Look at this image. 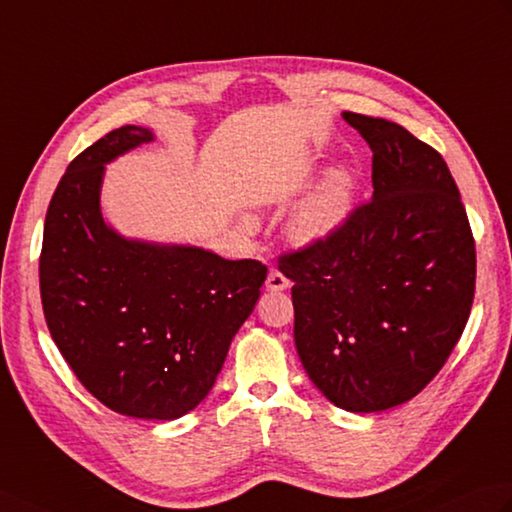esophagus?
<instances>
[{
    "mask_svg": "<svg viewBox=\"0 0 512 512\" xmlns=\"http://www.w3.org/2000/svg\"><path fill=\"white\" fill-rule=\"evenodd\" d=\"M290 285V281H288V277L283 275V272H279V270H270V275H268V279H266V288L270 290V292H281V290H285Z\"/></svg>",
    "mask_w": 512,
    "mask_h": 512,
    "instance_id": "34e87169",
    "label": "esophagus"
}]
</instances>
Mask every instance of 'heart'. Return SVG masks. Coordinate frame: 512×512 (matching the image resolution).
Masks as SVG:
<instances>
[{
    "label": "heart",
    "instance_id": "1",
    "mask_svg": "<svg viewBox=\"0 0 512 512\" xmlns=\"http://www.w3.org/2000/svg\"><path fill=\"white\" fill-rule=\"evenodd\" d=\"M358 178L347 165L329 168L288 220V235L296 244H318L340 233L355 211Z\"/></svg>",
    "mask_w": 512,
    "mask_h": 512
}]
</instances>
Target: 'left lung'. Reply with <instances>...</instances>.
I'll use <instances>...</instances> for the list:
<instances>
[{
    "mask_svg": "<svg viewBox=\"0 0 512 512\" xmlns=\"http://www.w3.org/2000/svg\"><path fill=\"white\" fill-rule=\"evenodd\" d=\"M373 150V198L340 233L283 255L294 342L312 384L379 412L432 382L467 325L475 244L441 154L384 117L342 113Z\"/></svg>",
    "mask_w": 512,
    "mask_h": 512,
    "instance_id": "1",
    "label": "left lung"
}]
</instances>
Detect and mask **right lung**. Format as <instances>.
I'll use <instances>...</instances> for the list:
<instances>
[{
	"label": "right lung",
	"instance_id": "1",
	"mask_svg": "<svg viewBox=\"0 0 512 512\" xmlns=\"http://www.w3.org/2000/svg\"><path fill=\"white\" fill-rule=\"evenodd\" d=\"M152 139L128 124L69 163L47 207L39 281L47 327L80 384L126 417L172 421L216 384L268 268L124 237L104 220V165Z\"/></svg>",
	"mask_w": 512,
	"mask_h": 512
}]
</instances>
